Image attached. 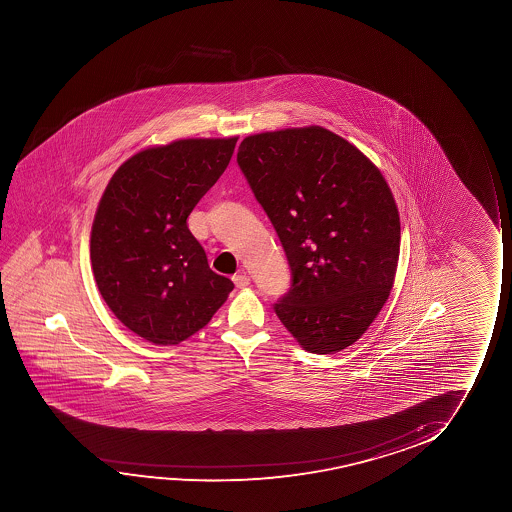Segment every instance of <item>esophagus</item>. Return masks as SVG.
Returning a JSON list of instances; mask_svg holds the SVG:
<instances>
[{"label": "esophagus", "instance_id": "34e87169", "mask_svg": "<svg viewBox=\"0 0 512 512\" xmlns=\"http://www.w3.org/2000/svg\"><path fill=\"white\" fill-rule=\"evenodd\" d=\"M232 281L236 283V287L245 288L250 285V276H248L245 271H241V273L234 274V276H232Z\"/></svg>", "mask_w": 512, "mask_h": 512}]
</instances>
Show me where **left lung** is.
<instances>
[{"label":"left lung","mask_w":512,"mask_h":512,"mask_svg":"<svg viewBox=\"0 0 512 512\" xmlns=\"http://www.w3.org/2000/svg\"><path fill=\"white\" fill-rule=\"evenodd\" d=\"M238 164L292 269L276 315L309 353L348 348L385 306L397 273L400 218L385 176L322 126L246 136Z\"/></svg>","instance_id":"left-lung-1"}]
</instances>
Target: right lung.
Here are the masks:
<instances>
[{
  "instance_id": "obj_1",
  "label": "right lung",
  "mask_w": 512,
  "mask_h": 512,
  "mask_svg": "<svg viewBox=\"0 0 512 512\" xmlns=\"http://www.w3.org/2000/svg\"><path fill=\"white\" fill-rule=\"evenodd\" d=\"M238 136L189 138L129 157L106 185L91 231L92 273L113 315L171 346L208 325L234 288L187 227L229 166Z\"/></svg>"
}]
</instances>
